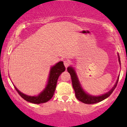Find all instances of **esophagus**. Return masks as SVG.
Wrapping results in <instances>:
<instances>
[{
    "label": "esophagus",
    "instance_id": "1",
    "mask_svg": "<svg viewBox=\"0 0 127 127\" xmlns=\"http://www.w3.org/2000/svg\"><path fill=\"white\" fill-rule=\"evenodd\" d=\"M64 64L65 67L66 68H67V67L70 65V61H69V60H64Z\"/></svg>",
    "mask_w": 127,
    "mask_h": 127
}]
</instances>
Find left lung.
I'll return each instance as SVG.
<instances>
[{
	"mask_svg": "<svg viewBox=\"0 0 127 127\" xmlns=\"http://www.w3.org/2000/svg\"><path fill=\"white\" fill-rule=\"evenodd\" d=\"M118 60L120 62V58L118 55ZM67 71L70 74V77H71V80H72V87H73L74 90L75 92V95H76V97L77 98V100H79V101L82 102L84 104H95V103L99 102L102 101L103 100L105 99L106 98H107L108 97H109L111 94L113 93V92L114 91V90L115 89V88L117 86V83L118 82L119 77L117 79V81H116V84L114 85V87L112 88L109 92H108L107 93L105 94H103V95H100V96H92V95H89V94H87L86 93H85V92H84V90L81 88V85L79 84V82L78 79H77V76H76V72L74 71V69L72 68V67H69L67 68Z\"/></svg>",
	"mask_w": 127,
	"mask_h": 127,
	"instance_id": "1",
	"label": "left lung"
}]
</instances>
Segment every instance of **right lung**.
<instances>
[{
	"label": "right lung",
	"instance_id": "add662e5",
	"mask_svg": "<svg viewBox=\"0 0 127 127\" xmlns=\"http://www.w3.org/2000/svg\"><path fill=\"white\" fill-rule=\"evenodd\" d=\"M65 67L64 65L63 62L57 63L55 65L51 67V70H50V76H49V79H48V85L45 89L43 90V92H42L37 97L35 96L31 97V96L25 95V94H22L21 92H20L15 86H14V88H15L16 90L17 91L19 95L27 102L37 104L45 103L49 101L53 96L56 89V86H57V83L58 77L60 76L62 72L65 71Z\"/></svg>",
	"mask_w": 127,
	"mask_h": 127
}]
</instances>
